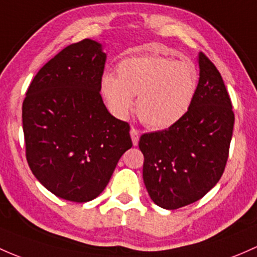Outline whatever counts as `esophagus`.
Returning a JSON list of instances; mask_svg holds the SVG:
<instances>
[{"mask_svg":"<svg viewBox=\"0 0 257 257\" xmlns=\"http://www.w3.org/2000/svg\"><path fill=\"white\" fill-rule=\"evenodd\" d=\"M131 137H132V142H133V145H138V143H139L140 132L136 128H132L131 129Z\"/></svg>","mask_w":257,"mask_h":257,"instance_id":"1","label":"esophagus"}]
</instances>
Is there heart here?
<instances>
[{
  "label": "heart",
  "instance_id": "b5f03b06",
  "mask_svg": "<svg viewBox=\"0 0 257 257\" xmlns=\"http://www.w3.org/2000/svg\"><path fill=\"white\" fill-rule=\"evenodd\" d=\"M118 77L104 75L101 94L108 109L125 119L134 108L140 120L153 129H167L192 107L199 87V74L190 61L160 55L132 56L117 67Z\"/></svg>",
  "mask_w": 257,
  "mask_h": 257
}]
</instances>
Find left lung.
Returning a JSON list of instances; mask_svg holds the SVG:
<instances>
[{
	"label": "left lung",
	"instance_id": "8db88e82",
	"mask_svg": "<svg viewBox=\"0 0 257 257\" xmlns=\"http://www.w3.org/2000/svg\"><path fill=\"white\" fill-rule=\"evenodd\" d=\"M199 87L187 114L166 131L140 137L143 178L150 198L164 209L201 199L225 169L234 128L231 101L214 64L198 54Z\"/></svg>",
	"mask_w": 257,
	"mask_h": 257
}]
</instances>
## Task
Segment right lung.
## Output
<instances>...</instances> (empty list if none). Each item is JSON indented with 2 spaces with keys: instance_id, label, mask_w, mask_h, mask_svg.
I'll use <instances>...</instances> for the list:
<instances>
[{
  "instance_id": "1",
  "label": "right lung",
  "mask_w": 257,
  "mask_h": 257,
  "mask_svg": "<svg viewBox=\"0 0 257 257\" xmlns=\"http://www.w3.org/2000/svg\"><path fill=\"white\" fill-rule=\"evenodd\" d=\"M107 54L83 39L38 71L22 107L26 155L36 178L71 202L102 193L120 156L131 149L126 121L113 117L101 93Z\"/></svg>"
}]
</instances>
